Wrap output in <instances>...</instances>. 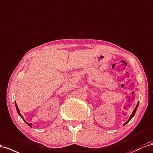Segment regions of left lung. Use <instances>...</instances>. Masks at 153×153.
I'll return each instance as SVG.
<instances>
[{
	"label": "left lung",
	"mask_w": 153,
	"mask_h": 153,
	"mask_svg": "<svg viewBox=\"0 0 153 153\" xmlns=\"http://www.w3.org/2000/svg\"><path fill=\"white\" fill-rule=\"evenodd\" d=\"M138 105H139V102L137 103V106H136V107L134 108V111H133V112L132 113V114H131V115L130 116V118H129V120H128L126 122V123H124V124H123V126H125L126 124H127V123L129 122L130 120H131V119L133 118L134 116V114H135V113H136V111H137V108H138Z\"/></svg>",
	"instance_id": "left-lung-1"
}]
</instances>
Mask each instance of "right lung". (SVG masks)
<instances>
[{"mask_svg":"<svg viewBox=\"0 0 153 153\" xmlns=\"http://www.w3.org/2000/svg\"><path fill=\"white\" fill-rule=\"evenodd\" d=\"M15 106H16V111H17V113H18V114H19V116L20 117H21L22 118V120H23L24 121V122H25L26 123H27V124L29 126H30V127H31V123H27V122H26L25 121V120H24V118L22 117V114H20V111H19V107H18V106H17V105H16V102H15Z\"/></svg>","mask_w":153,"mask_h":153,"instance_id":"obj_1","label":"right lung"}]
</instances>
